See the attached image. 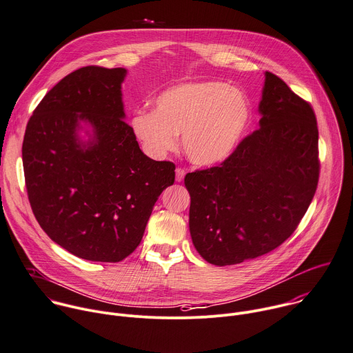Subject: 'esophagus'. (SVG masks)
Wrapping results in <instances>:
<instances>
[{
	"mask_svg": "<svg viewBox=\"0 0 353 353\" xmlns=\"http://www.w3.org/2000/svg\"><path fill=\"white\" fill-rule=\"evenodd\" d=\"M184 176H185V170L181 169V168H177V169H176V181H177V183L183 181Z\"/></svg>",
	"mask_w": 353,
	"mask_h": 353,
	"instance_id": "obj_1",
	"label": "esophagus"
}]
</instances>
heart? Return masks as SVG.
Wrapping results in <instances>:
<instances>
[{
  "label": "heart",
  "mask_w": 353,
  "mask_h": 353,
  "mask_svg": "<svg viewBox=\"0 0 353 353\" xmlns=\"http://www.w3.org/2000/svg\"><path fill=\"white\" fill-rule=\"evenodd\" d=\"M252 119L247 95L216 80L173 85L161 92L154 112L133 116L136 137L154 157L176 147L181 134L187 158L198 166H216L228 159L244 140Z\"/></svg>",
  "instance_id": "1"
}]
</instances>
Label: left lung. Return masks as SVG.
<instances>
[{
    "mask_svg": "<svg viewBox=\"0 0 353 353\" xmlns=\"http://www.w3.org/2000/svg\"><path fill=\"white\" fill-rule=\"evenodd\" d=\"M259 129L228 159L187 173L190 232L216 266L237 265L280 247L298 227L319 183V130L309 102L266 72Z\"/></svg>",
    "mask_w": 353,
    "mask_h": 353,
    "instance_id": "left-lung-1",
    "label": "left lung"
}]
</instances>
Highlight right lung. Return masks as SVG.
<instances>
[{
  "label": "right lung",
  "instance_id": "obj_1",
  "mask_svg": "<svg viewBox=\"0 0 353 353\" xmlns=\"http://www.w3.org/2000/svg\"><path fill=\"white\" fill-rule=\"evenodd\" d=\"M126 69L80 68L41 99L22 145L33 213L47 236L92 262H121L141 243L154 205L174 183V163L140 150L125 122ZM93 128L87 143L81 122Z\"/></svg>",
  "mask_w": 353,
  "mask_h": 353
}]
</instances>
